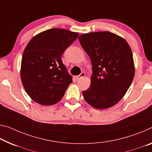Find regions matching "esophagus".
I'll return each instance as SVG.
<instances>
[{
	"instance_id": "obj_1",
	"label": "esophagus",
	"mask_w": 152,
	"mask_h": 152,
	"mask_svg": "<svg viewBox=\"0 0 152 152\" xmlns=\"http://www.w3.org/2000/svg\"><path fill=\"white\" fill-rule=\"evenodd\" d=\"M85 75H86V74L85 73V72H81L80 75L75 77V80H79V79H80L81 78H83V77L85 76Z\"/></svg>"
}]
</instances>
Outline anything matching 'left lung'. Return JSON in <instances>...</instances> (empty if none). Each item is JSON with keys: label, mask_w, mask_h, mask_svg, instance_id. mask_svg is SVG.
Listing matches in <instances>:
<instances>
[{"label": "left lung", "mask_w": 152, "mask_h": 152, "mask_svg": "<svg viewBox=\"0 0 152 152\" xmlns=\"http://www.w3.org/2000/svg\"><path fill=\"white\" fill-rule=\"evenodd\" d=\"M78 40L93 67L91 86L83 91L84 98L96 109L114 106L124 97L134 78L131 47L124 38L110 32L83 34Z\"/></svg>", "instance_id": "left-lung-1"}]
</instances>
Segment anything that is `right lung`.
Segmentation results:
<instances>
[{
	"mask_svg": "<svg viewBox=\"0 0 152 152\" xmlns=\"http://www.w3.org/2000/svg\"><path fill=\"white\" fill-rule=\"evenodd\" d=\"M78 35L52 28L38 34L28 42L21 59L20 75L25 91L35 102L51 105L64 97L72 78L61 57Z\"/></svg>",
	"mask_w": 152,
	"mask_h": 152,
	"instance_id": "obj_1",
	"label": "right lung"
}]
</instances>
